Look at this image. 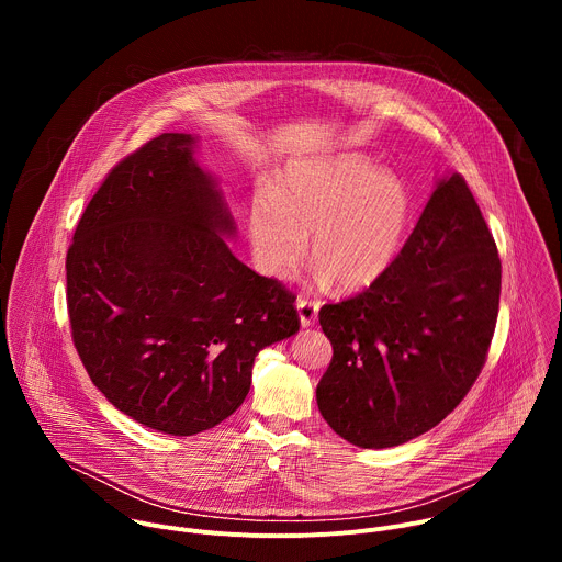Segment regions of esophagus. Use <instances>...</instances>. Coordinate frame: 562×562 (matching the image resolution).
<instances>
[{"label":"esophagus","instance_id":"34e87169","mask_svg":"<svg viewBox=\"0 0 562 562\" xmlns=\"http://www.w3.org/2000/svg\"><path fill=\"white\" fill-rule=\"evenodd\" d=\"M295 306H297V315H300V325H302V327H311V325H315L317 311H319V302H317V300L297 297Z\"/></svg>","mask_w":562,"mask_h":562}]
</instances>
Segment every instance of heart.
Masks as SVG:
<instances>
[{"label":"heart","instance_id":"b5f03b06","mask_svg":"<svg viewBox=\"0 0 562 562\" xmlns=\"http://www.w3.org/2000/svg\"><path fill=\"white\" fill-rule=\"evenodd\" d=\"M409 220L403 178L347 153L284 167L273 191L256 193L249 235L260 271L278 280L304 262L313 235L317 276L358 291L393 265Z\"/></svg>","mask_w":562,"mask_h":562}]
</instances>
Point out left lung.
Instances as JSON below:
<instances>
[{
	"mask_svg": "<svg viewBox=\"0 0 562 562\" xmlns=\"http://www.w3.org/2000/svg\"><path fill=\"white\" fill-rule=\"evenodd\" d=\"M501 302L494 235L460 173L440 180L380 280L319 308L334 358L315 397L362 449L403 445L451 414L485 367Z\"/></svg>",
	"mask_w": 562,
	"mask_h": 562,
	"instance_id": "1",
	"label": "left lung"
}]
</instances>
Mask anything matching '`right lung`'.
<instances>
[{"label":"right lung","mask_w":562,"mask_h":562,"mask_svg":"<svg viewBox=\"0 0 562 562\" xmlns=\"http://www.w3.org/2000/svg\"><path fill=\"white\" fill-rule=\"evenodd\" d=\"M193 144L162 133L126 155L66 254L70 336L89 378L122 414L171 436L226 420L260 349L300 329L295 295L220 237L233 220Z\"/></svg>","instance_id":"obj_1"}]
</instances>
